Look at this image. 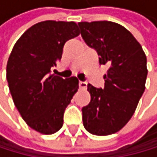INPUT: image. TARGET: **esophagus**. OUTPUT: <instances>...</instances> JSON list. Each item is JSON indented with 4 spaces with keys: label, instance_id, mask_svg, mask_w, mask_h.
Here are the masks:
<instances>
[{
    "label": "esophagus",
    "instance_id": "34e87169",
    "mask_svg": "<svg viewBox=\"0 0 157 157\" xmlns=\"http://www.w3.org/2000/svg\"><path fill=\"white\" fill-rule=\"evenodd\" d=\"M78 86H79V88H82V89H85L86 88V86H87V83L85 82H78Z\"/></svg>",
    "mask_w": 157,
    "mask_h": 157
}]
</instances>
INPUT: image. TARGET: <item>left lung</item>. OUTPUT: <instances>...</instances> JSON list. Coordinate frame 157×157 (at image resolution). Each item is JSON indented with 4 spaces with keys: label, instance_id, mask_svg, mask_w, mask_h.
<instances>
[{
    "label": "left lung",
    "instance_id": "left-lung-1",
    "mask_svg": "<svg viewBox=\"0 0 157 157\" xmlns=\"http://www.w3.org/2000/svg\"><path fill=\"white\" fill-rule=\"evenodd\" d=\"M85 44L96 51L99 64L107 65L103 88L90 83V102L82 107L85 130L108 136L120 131L135 113L146 88L147 57L129 30L112 21L78 22Z\"/></svg>",
    "mask_w": 157,
    "mask_h": 157
}]
</instances>
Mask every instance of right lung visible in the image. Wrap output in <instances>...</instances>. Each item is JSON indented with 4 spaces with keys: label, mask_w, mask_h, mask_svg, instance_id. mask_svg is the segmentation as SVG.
Segmentation results:
<instances>
[{
    "label": "right lung",
    "mask_w": 157,
    "mask_h": 157,
    "mask_svg": "<svg viewBox=\"0 0 157 157\" xmlns=\"http://www.w3.org/2000/svg\"><path fill=\"white\" fill-rule=\"evenodd\" d=\"M78 34L74 21L46 20L27 29L10 55L6 79L14 105L26 124L41 134L62 128L64 112L78 89L75 77L51 74L65 43Z\"/></svg>",
    "instance_id": "obj_1"
}]
</instances>
